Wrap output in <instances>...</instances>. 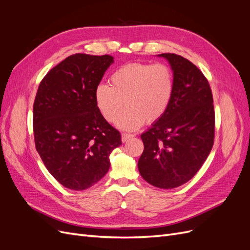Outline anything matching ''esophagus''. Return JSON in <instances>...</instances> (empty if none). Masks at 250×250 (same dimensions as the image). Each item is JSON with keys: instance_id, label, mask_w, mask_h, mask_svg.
Returning <instances> with one entry per match:
<instances>
[{"instance_id": "obj_1", "label": "esophagus", "mask_w": 250, "mask_h": 250, "mask_svg": "<svg viewBox=\"0 0 250 250\" xmlns=\"http://www.w3.org/2000/svg\"><path fill=\"white\" fill-rule=\"evenodd\" d=\"M133 138H134L133 134H130V133H122V142H123V143L127 142L128 140H130V139H133Z\"/></svg>"}]
</instances>
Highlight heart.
Returning a JSON list of instances; mask_svg holds the SVG:
<instances>
[{
  "label": "heart",
  "mask_w": 250,
  "mask_h": 250,
  "mask_svg": "<svg viewBox=\"0 0 250 250\" xmlns=\"http://www.w3.org/2000/svg\"><path fill=\"white\" fill-rule=\"evenodd\" d=\"M98 85L94 99L98 111L109 123H116L128 107L119 126L133 130L144 123H154L167 112L175 92V78L165 63H130L119 67Z\"/></svg>",
  "instance_id": "b5f03b06"
}]
</instances>
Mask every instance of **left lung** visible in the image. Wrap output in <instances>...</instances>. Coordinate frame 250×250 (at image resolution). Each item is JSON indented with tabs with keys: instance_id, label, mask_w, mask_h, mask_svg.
<instances>
[{
	"instance_id": "1",
	"label": "left lung",
	"mask_w": 250,
	"mask_h": 250,
	"mask_svg": "<svg viewBox=\"0 0 250 250\" xmlns=\"http://www.w3.org/2000/svg\"><path fill=\"white\" fill-rule=\"evenodd\" d=\"M175 78V92L165 116L141 135L139 171L148 184L174 188L194 177L215 138V111L209 83L187 58L164 53Z\"/></svg>"
}]
</instances>
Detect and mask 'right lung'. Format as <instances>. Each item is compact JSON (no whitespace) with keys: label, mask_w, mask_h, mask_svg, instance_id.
I'll use <instances>...</instances> for the list:
<instances>
[{"label":"right lung","mask_w":250,"mask_h":250,"mask_svg":"<svg viewBox=\"0 0 250 250\" xmlns=\"http://www.w3.org/2000/svg\"><path fill=\"white\" fill-rule=\"evenodd\" d=\"M110 55L77 53L48 72L33 104L37 152L59 184L75 191L97 184L110 167L120 132L98 111L94 94L109 65Z\"/></svg>","instance_id":"add662e5"}]
</instances>
